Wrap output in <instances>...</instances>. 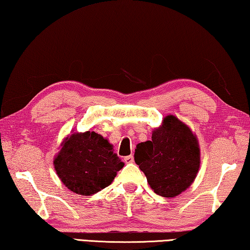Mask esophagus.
<instances>
[{
  "label": "esophagus",
  "instance_id": "esophagus-1",
  "mask_svg": "<svg viewBox=\"0 0 250 250\" xmlns=\"http://www.w3.org/2000/svg\"><path fill=\"white\" fill-rule=\"evenodd\" d=\"M124 161H125V164H132V163H134V157L132 155L126 156V157H124Z\"/></svg>",
  "mask_w": 250,
  "mask_h": 250
}]
</instances>
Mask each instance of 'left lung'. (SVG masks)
I'll return each mask as SVG.
<instances>
[{"label":"left lung","instance_id":"1","mask_svg":"<svg viewBox=\"0 0 250 250\" xmlns=\"http://www.w3.org/2000/svg\"><path fill=\"white\" fill-rule=\"evenodd\" d=\"M134 157L151 189L165 198H174L189 188L200 168L198 139L172 115L152 132L151 141L138 144Z\"/></svg>","mask_w":250,"mask_h":250}]
</instances>
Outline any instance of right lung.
<instances>
[{
  "label": "right lung",
  "instance_id": "add662e5",
  "mask_svg": "<svg viewBox=\"0 0 250 250\" xmlns=\"http://www.w3.org/2000/svg\"><path fill=\"white\" fill-rule=\"evenodd\" d=\"M54 165L63 185L81 195L106 188L124 167L111 144L94 132L73 134L65 139Z\"/></svg>",
  "mask_w": 250,
  "mask_h": 250
}]
</instances>
